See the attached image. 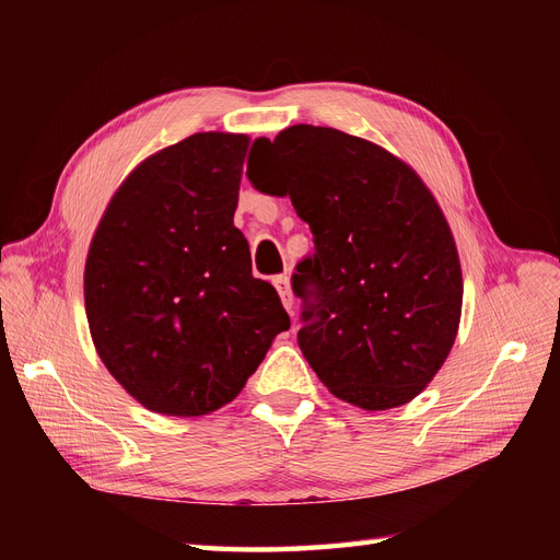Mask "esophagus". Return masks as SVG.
Returning <instances> with one entry per match:
<instances>
[{
  "label": "esophagus",
  "mask_w": 560,
  "mask_h": 560,
  "mask_svg": "<svg viewBox=\"0 0 560 560\" xmlns=\"http://www.w3.org/2000/svg\"><path fill=\"white\" fill-rule=\"evenodd\" d=\"M273 282H276V287H278V294H280L282 306L292 313V306H294V296H292L290 278H287V276H276V278H273Z\"/></svg>",
  "instance_id": "obj_1"
}]
</instances>
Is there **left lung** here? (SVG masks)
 Here are the masks:
<instances>
[{"label": "left lung", "mask_w": 560, "mask_h": 560, "mask_svg": "<svg viewBox=\"0 0 560 560\" xmlns=\"http://www.w3.org/2000/svg\"><path fill=\"white\" fill-rule=\"evenodd\" d=\"M254 154L261 194L290 196L315 252L296 264V334L331 393L366 411L411 401L453 348L463 273L451 229L409 165L354 135L292 126Z\"/></svg>", "instance_id": "1"}]
</instances>
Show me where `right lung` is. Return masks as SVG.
I'll return each instance as SVG.
<instances>
[{
	"mask_svg": "<svg viewBox=\"0 0 560 560\" xmlns=\"http://www.w3.org/2000/svg\"><path fill=\"white\" fill-rule=\"evenodd\" d=\"M249 138L196 132L135 167L89 249L83 292L109 374L147 409L229 404L290 329L276 287L252 276L233 226Z\"/></svg>",
	"mask_w": 560,
	"mask_h": 560,
	"instance_id": "add662e5",
	"label": "right lung"
}]
</instances>
